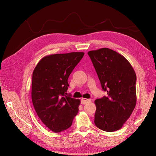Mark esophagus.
Here are the masks:
<instances>
[{"mask_svg":"<svg viewBox=\"0 0 156 156\" xmlns=\"http://www.w3.org/2000/svg\"><path fill=\"white\" fill-rule=\"evenodd\" d=\"M90 102H91V99H84V98L81 99V103L82 104H85Z\"/></svg>","mask_w":156,"mask_h":156,"instance_id":"1","label":"esophagus"}]
</instances>
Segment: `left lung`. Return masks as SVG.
Instances as JSON below:
<instances>
[{
	"instance_id": "1",
	"label": "left lung",
	"mask_w": 156,
	"mask_h": 156,
	"mask_svg": "<svg viewBox=\"0 0 156 156\" xmlns=\"http://www.w3.org/2000/svg\"><path fill=\"white\" fill-rule=\"evenodd\" d=\"M102 88L107 92L95 101V125L105 132L121 128L133 111L136 102L135 72L124 56L108 48L88 52Z\"/></svg>"
}]
</instances>
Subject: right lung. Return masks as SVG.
Returning a JSON list of instances; mask_svg holds the SVG:
<instances>
[{
    "label": "right lung",
    "instance_id": "1",
    "mask_svg": "<svg viewBox=\"0 0 156 156\" xmlns=\"http://www.w3.org/2000/svg\"><path fill=\"white\" fill-rule=\"evenodd\" d=\"M84 55V52H70L47 55L33 72L31 100L38 118L52 132L69 128L78 114L80 99L66 92L70 74Z\"/></svg>",
    "mask_w": 156,
    "mask_h": 156
}]
</instances>
